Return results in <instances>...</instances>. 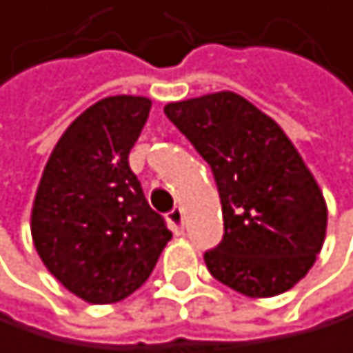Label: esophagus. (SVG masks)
I'll return each instance as SVG.
<instances>
[{"label":"esophagus","instance_id":"34e87169","mask_svg":"<svg viewBox=\"0 0 353 353\" xmlns=\"http://www.w3.org/2000/svg\"><path fill=\"white\" fill-rule=\"evenodd\" d=\"M167 220H169L171 230H173L175 235H180L182 230H184V212H182V208L171 210V212H169V216H167Z\"/></svg>","mask_w":353,"mask_h":353}]
</instances>
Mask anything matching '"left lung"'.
<instances>
[{"instance_id":"1","label":"left lung","mask_w":353,"mask_h":353,"mask_svg":"<svg viewBox=\"0 0 353 353\" xmlns=\"http://www.w3.org/2000/svg\"><path fill=\"white\" fill-rule=\"evenodd\" d=\"M165 114L218 184L224 237L205 252L210 273L252 299L290 290L314 267L328 222L324 194L294 143L230 90L167 103Z\"/></svg>"}]
</instances>
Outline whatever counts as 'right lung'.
<instances>
[{"mask_svg": "<svg viewBox=\"0 0 353 353\" xmlns=\"http://www.w3.org/2000/svg\"><path fill=\"white\" fill-rule=\"evenodd\" d=\"M152 101L105 97L65 129L44 167L31 237L46 269L92 305L133 294L150 277L171 230L129 167Z\"/></svg>", "mask_w": 353, "mask_h": 353, "instance_id": "add662e5", "label": "right lung"}]
</instances>
